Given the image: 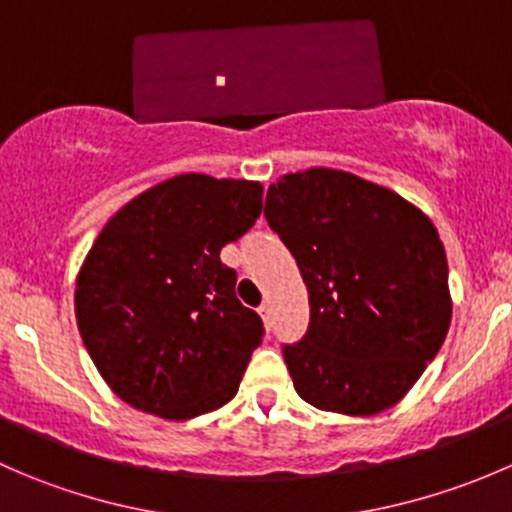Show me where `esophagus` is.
Wrapping results in <instances>:
<instances>
[{"mask_svg": "<svg viewBox=\"0 0 512 512\" xmlns=\"http://www.w3.org/2000/svg\"><path fill=\"white\" fill-rule=\"evenodd\" d=\"M257 312H260L262 322H265V324H270V312H272V309H270V304H267V302H262L260 307H257Z\"/></svg>", "mask_w": 512, "mask_h": 512, "instance_id": "34e87169", "label": "esophagus"}]
</instances>
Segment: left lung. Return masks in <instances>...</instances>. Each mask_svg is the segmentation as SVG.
Masks as SVG:
<instances>
[{
  "label": "left lung",
  "mask_w": 512,
  "mask_h": 512,
  "mask_svg": "<svg viewBox=\"0 0 512 512\" xmlns=\"http://www.w3.org/2000/svg\"><path fill=\"white\" fill-rule=\"evenodd\" d=\"M265 218L309 292L307 334L282 349L297 394L344 416L399 404L451 327L436 225L394 190L334 168L282 175Z\"/></svg>",
  "instance_id": "1"
}]
</instances>
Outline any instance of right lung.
Masks as SVG:
<instances>
[{
	"label": "right lung",
	"mask_w": 512,
	"mask_h": 512,
	"mask_svg": "<svg viewBox=\"0 0 512 512\" xmlns=\"http://www.w3.org/2000/svg\"><path fill=\"white\" fill-rule=\"evenodd\" d=\"M262 213L255 180L183 173L123 205L76 277V324L113 394L185 421L237 394L262 319L235 297L227 242Z\"/></svg>",
	"instance_id": "1"
}]
</instances>
